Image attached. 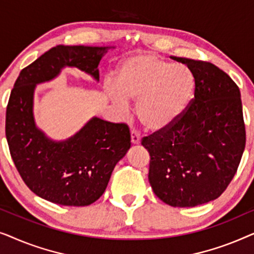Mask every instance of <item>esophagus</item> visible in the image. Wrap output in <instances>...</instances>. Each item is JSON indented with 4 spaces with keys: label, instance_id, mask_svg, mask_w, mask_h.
Masks as SVG:
<instances>
[{
    "label": "esophagus",
    "instance_id": "obj_1",
    "mask_svg": "<svg viewBox=\"0 0 254 254\" xmlns=\"http://www.w3.org/2000/svg\"><path fill=\"white\" fill-rule=\"evenodd\" d=\"M130 136H131V143H133V144L140 143L141 136H140V133H138V131L133 129V130H131V133H130Z\"/></svg>",
    "mask_w": 254,
    "mask_h": 254
}]
</instances>
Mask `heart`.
Instances as JSON below:
<instances>
[{
	"label": "heart",
	"instance_id": "heart-1",
	"mask_svg": "<svg viewBox=\"0 0 254 254\" xmlns=\"http://www.w3.org/2000/svg\"><path fill=\"white\" fill-rule=\"evenodd\" d=\"M114 102L137 103L136 113L147 130L159 131L185 113L195 89V78L186 65L173 64L151 53L125 59L118 67Z\"/></svg>",
	"mask_w": 254,
	"mask_h": 254
}]
</instances>
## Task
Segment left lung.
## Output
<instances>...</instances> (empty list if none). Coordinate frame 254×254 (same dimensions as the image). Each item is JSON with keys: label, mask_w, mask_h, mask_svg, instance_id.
<instances>
[{"label": "left lung", "mask_w": 254, "mask_h": 254, "mask_svg": "<svg viewBox=\"0 0 254 254\" xmlns=\"http://www.w3.org/2000/svg\"><path fill=\"white\" fill-rule=\"evenodd\" d=\"M195 78L194 98L166 129L142 138L150 156L149 183L163 202L195 207L217 199L237 172L246 133L241 92L207 61L172 57Z\"/></svg>", "instance_id": "1"}]
</instances>
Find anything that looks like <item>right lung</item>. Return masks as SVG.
Instances as JSON below:
<instances>
[{"instance_id":"add662e5","label":"right lung","mask_w":254,"mask_h":254,"mask_svg":"<svg viewBox=\"0 0 254 254\" xmlns=\"http://www.w3.org/2000/svg\"><path fill=\"white\" fill-rule=\"evenodd\" d=\"M110 48L62 45L51 48L22 69L10 93L5 113L10 155L25 185L51 202L84 207L98 200L114 166L130 148V133L126 124L93 118L67 141L48 140L34 125V88L54 78L64 65L98 79L97 68Z\"/></svg>"}]
</instances>
